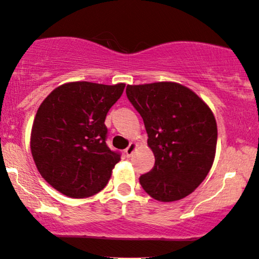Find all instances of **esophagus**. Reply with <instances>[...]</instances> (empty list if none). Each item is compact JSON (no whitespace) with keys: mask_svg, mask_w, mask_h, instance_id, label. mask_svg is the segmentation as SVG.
<instances>
[{"mask_svg":"<svg viewBox=\"0 0 259 259\" xmlns=\"http://www.w3.org/2000/svg\"><path fill=\"white\" fill-rule=\"evenodd\" d=\"M136 148H137V144L136 143H131L128 145V147H127L125 150L126 157H131V155H132V153H133V151L136 150Z\"/></svg>","mask_w":259,"mask_h":259,"instance_id":"34e87169","label":"esophagus"}]
</instances>
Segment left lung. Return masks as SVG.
I'll return each mask as SVG.
<instances>
[{
	"mask_svg": "<svg viewBox=\"0 0 259 259\" xmlns=\"http://www.w3.org/2000/svg\"><path fill=\"white\" fill-rule=\"evenodd\" d=\"M127 98L144 120L155 162L139 178L159 201L179 200L206 178L217 146V122L198 95L176 82L127 84Z\"/></svg>",
	"mask_w": 259,
	"mask_h": 259,
	"instance_id": "left-lung-1",
	"label": "left lung"
}]
</instances>
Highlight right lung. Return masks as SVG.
Instances as JSON below:
<instances>
[{"label":"right lung","mask_w":259,"mask_h":259,"mask_svg":"<svg viewBox=\"0 0 259 259\" xmlns=\"http://www.w3.org/2000/svg\"><path fill=\"white\" fill-rule=\"evenodd\" d=\"M125 83L76 81L55 88L38 107L30 136L35 165L46 182L70 198H87L107 185L119 152L106 144V115Z\"/></svg>","instance_id":"add662e5"}]
</instances>
